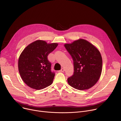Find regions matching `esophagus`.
I'll return each instance as SVG.
<instances>
[{
    "instance_id": "34e87169",
    "label": "esophagus",
    "mask_w": 121,
    "mask_h": 121,
    "mask_svg": "<svg viewBox=\"0 0 121 121\" xmlns=\"http://www.w3.org/2000/svg\"><path fill=\"white\" fill-rule=\"evenodd\" d=\"M65 71V69L64 68H62L59 71V72H64Z\"/></svg>"
}]
</instances>
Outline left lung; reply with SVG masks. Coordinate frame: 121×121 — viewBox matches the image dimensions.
Listing matches in <instances>:
<instances>
[{"mask_svg": "<svg viewBox=\"0 0 121 121\" xmlns=\"http://www.w3.org/2000/svg\"><path fill=\"white\" fill-rule=\"evenodd\" d=\"M64 46L74 62V74L68 78V84L80 91L92 87L99 80L102 71V60L99 50L83 39Z\"/></svg>", "mask_w": 121, "mask_h": 121, "instance_id": "1", "label": "left lung"}]
</instances>
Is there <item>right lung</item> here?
Masks as SVG:
<instances>
[{
  "instance_id": "1",
  "label": "right lung",
  "mask_w": 121,
  "mask_h": 121,
  "mask_svg": "<svg viewBox=\"0 0 121 121\" xmlns=\"http://www.w3.org/2000/svg\"><path fill=\"white\" fill-rule=\"evenodd\" d=\"M58 44L37 40L23 50L19 58L18 69L22 80L29 87L39 90L53 83L55 74L51 70L47 56Z\"/></svg>"
}]
</instances>
